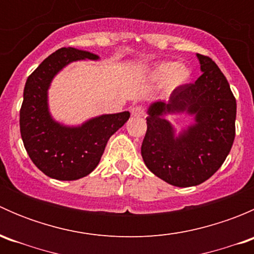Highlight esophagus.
I'll return each instance as SVG.
<instances>
[{
    "label": "esophagus",
    "mask_w": 254,
    "mask_h": 254,
    "mask_svg": "<svg viewBox=\"0 0 254 254\" xmlns=\"http://www.w3.org/2000/svg\"><path fill=\"white\" fill-rule=\"evenodd\" d=\"M131 114L134 115V117H140V118H142V117H145V109H143V107H141V106H135V107H132L131 108Z\"/></svg>",
    "instance_id": "34e87169"
}]
</instances>
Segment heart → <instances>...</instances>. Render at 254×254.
<instances>
[{
  "label": "heart",
  "instance_id": "obj_1",
  "mask_svg": "<svg viewBox=\"0 0 254 254\" xmlns=\"http://www.w3.org/2000/svg\"><path fill=\"white\" fill-rule=\"evenodd\" d=\"M148 77L152 81H163L167 91H175L179 87L188 83L191 78V70L184 64L161 63L152 67L148 72Z\"/></svg>",
  "mask_w": 254,
  "mask_h": 254
}]
</instances>
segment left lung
I'll return each mask as SVG.
<instances>
[{"label":"left lung","instance_id":"obj_1","mask_svg":"<svg viewBox=\"0 0 254 254\" xmlns=\"http://www.w3.org/2000/svg\"><path fill=\"white\" fill-rule=\"evenodd\" d=\"M201 76L175 89L167 102L147 109V130L141 145L142 160L155 176L172 186L193 187L214 175L235 140L236 99L216 64L196 54ZM168 114H188L194 124L178 135L165 119Z\"/></svg>","mask_w":254,"mask_h":254}]
</instances>
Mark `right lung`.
I'll use <instances>...</instances> for the list:
<instances>
[{
	"mask_svg": "<svg viewBox=\"0 0 254 254\" xmlns=\"http://www.w3.org/2000/svg\"><path fill=\"white\" fill-rule=\"evenodd\" d=\"M99 56L75 48H61L48 56L29 76L23 92L19 127L30 160L44 175L76 181L98 166L109 137L130 118L129 112L103 114L78 127L60 124L49 112L48 89L53 78L73 61Z\"/></svg>",
	"mask_w": 254,
	"mask_h": 254,
	"instance_id": "right-lung-1",
	"label": "right lung"
}]
</instances>
